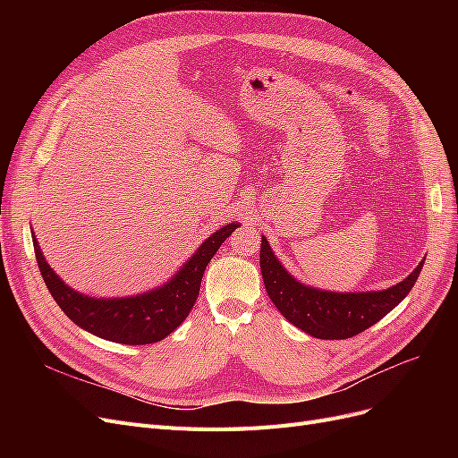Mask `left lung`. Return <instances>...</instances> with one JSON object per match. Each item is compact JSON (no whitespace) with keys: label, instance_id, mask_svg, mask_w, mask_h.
<instances>
[{"label":"left lung","instance_id":"obj_1","mask_svg":"<svg viewBox=\"0 0 458 458\" xmlns=\"http://www.w3.org/2000/svg\"><path fill=\"white\" fill-rule=\"evenodd\" d=\"M424 261L407 279L382 293L336 294L310 288L290 276L261 239L259 267L263 283L276 306L290 323L321 340H344L367 330L390 313L417 283Z\"/></svg>","mask_w":458,"mask_h":458}]
</instances>
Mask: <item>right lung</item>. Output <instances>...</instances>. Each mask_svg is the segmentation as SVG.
I'll return each mask as SVG.
<instances>
[{
	"label": "right lung",
	"instance_id": "obj_1",
	"mask_svg": "<svg viewBox=\"0 0 458 458\" xmlns=\"http://www.w3.org/2000/svg\"><path fill=\"white\" fill-rule=\"evenodd\" d=\"M237 227L239 224H229L216 231L210 239L202 242L183 269L158 290L116 300L88 298L68 288L46 263L36 237H32V241L44 283L49 288L53 300L59 303V308L71 321L99 338L128 345H143L164 340L185 321L199 298L206 266L219 250L221 242Z\"/></svg>",
	"mask_w": 458,
	"mask_h": 458
}]
</instances>
